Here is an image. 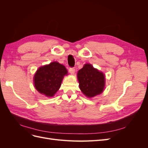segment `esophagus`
<instances>
[{
  "mask_svg": "<svg viewBox=\"0 0 148 148\" xmlns=\"http://www.w3.org/2000/svg\"><path fill=\"white\" fill-rule=\"evenodd\" d=\"M75 71V70L74 68H69V71H70V73L71 75L74 74Z\"/></svg>",
  "mask_w": 148,
  "mask_h": 148,
  "instance_id": "34e87169",
  "label": "esophagus"
}]
</instances>
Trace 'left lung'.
Masks as SVG:
<instances>
[{
	"mask_svg": "<svg viewBox=\"0 0 148 148\" xmlns=\"http://www.w3.org/2000/svg\"><path fill=\"white\" fill-rule=\"evenodd\" d=\"M79 86L84 95L93 97L100 95L105 86V75L89 64H84L77 73Z\"/></svg>",
	"mask_w": 148,
	"mask_h": 148,
	"instance_id": "obj_1",
	"label": "left lung"
}]
</instances>
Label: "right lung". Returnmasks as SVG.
<instances>
[{"label": "right lung", "instance_id": "obj_1", "mask_svg": "<svg viewBox=\"0 0 148 148\" xmlns=\"http://www.w3.org/2000/svg\"><path fill=\"white\" fill-rule=\"evenodd\" d=\"M68 75L64 65L57 62L39 67L34 76L36 90L46 97H52L59 90L65 75Z\"/></svg>", "mask_w": 148, "mask_h": 148}]
</instances>
